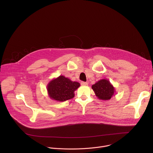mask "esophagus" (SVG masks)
<instances>
[{
  "label": "esophagus",
  "instance_id": "esophagus-1",
  "mask_svg": "<svg viewBox=\"0 0 153 153\" xmlns=\"http://www.w3.org/2000/svg\"><path fill=\"white\" fill-rule=\"evenodd\" d=\"M81 85L82 86H87L88 85V83L85 82H81Z\"/></svg>",
  "mask_w": 153,
  "mask_h": 153
}]
</instances>
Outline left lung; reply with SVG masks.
Listing matches in <instances>:
<instances>
[{
  "label": "left lung",
  "instance_id": "left-lung-1",
  "mask_svg": "<svg viewBox=\"0 0 153 153\" xmlns=\"http://www.w3.org/2000/svg\"><path fill=\"white\" fill-rule=\"evenodd\" d=\"M92 89L97 97L100 100H108L115 94L113 85L108 79H101L92 85Z\"/></svg>",
  "mask_w": 153,
  "mask_h": 153
}]
</instances>
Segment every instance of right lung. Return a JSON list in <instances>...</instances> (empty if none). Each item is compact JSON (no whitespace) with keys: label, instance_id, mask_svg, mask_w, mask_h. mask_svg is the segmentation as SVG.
Wrapping results in <instances>:
<instances>
[{"label":"right lung","instance_id":"add662e5","mask_svg":"<svg viewBox=\"0 0 153 153\" xmlns=\"http://www.w3.org/2000/svg\"><path fill=\"white\" fill-rule=\"evenodd\" d=\"M80 86L77 82H73L63 76L52 79L47 89L50 98L57 102H63L74 97V91Z\"/></svg>","mask_w":153,"mask_h":153}]
</instances>
